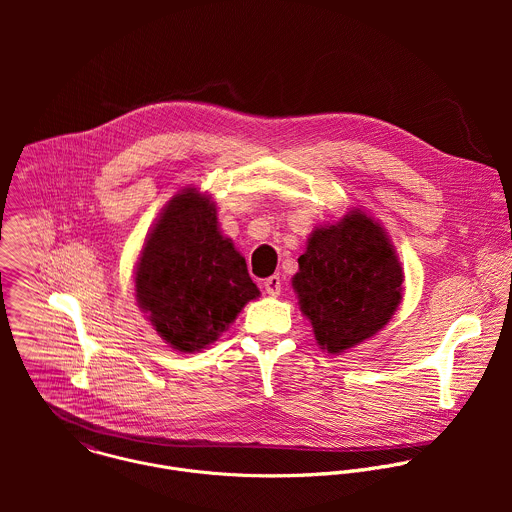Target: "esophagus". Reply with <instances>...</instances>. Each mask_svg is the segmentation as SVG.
<instances>
[{
	"mask_svg": "<svg viewBox=\"0 0 512 512\" xmlns=\"http://www.w3.org/2000/svg\"><path fill=\"white\" fill-rule=\"evenodd\" d=\"M264 290H266L268 295H272V297L280 295V292H282V278H280V274H274V276L266 278L264 280Z\"/></svg>",
	"mask_w": 512,
	"mask_h": 512,
	"instance_id": "34e87169",
	"label": "esophagus"
}]
</instances>
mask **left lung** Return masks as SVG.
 <instances>
[{"label": "left lung", "mask_w": 512, "mask_h": 512, "mask_svg": "<svg viewBox=\"0 0 512 512\" xmlns=\"http://www.w3.org/2000/svg\"><path fill=\"white\" fill-rule=\"evenodd\" d=\"M292 286L315 339L331 355L363 343L394 315L402 299V266L376 220L353 211L315 228L297 258Z\"/></svg>", "instance_id": "1"}]
</instances>
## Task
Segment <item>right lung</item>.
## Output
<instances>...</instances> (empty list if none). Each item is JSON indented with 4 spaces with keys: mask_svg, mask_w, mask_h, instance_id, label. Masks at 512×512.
<instances>
[{
    "mask_svg": "<svg viewBox=\"0 0 512 512\" xmlns=\"http://www.w3.org/2000/svg\"><path fill=\"white\" fill-rule=\"evenodd\" d=\"M260 295L246 260L217 226V209L183 189L163 209L136 266V297L155 331L177 351L215 343Z\"/></svg>",
    "mask_w": 512,
    "mask_h": 512,
    "instance_id": "right-lung-1",
    "label": "right lung"
}]
</instances>
